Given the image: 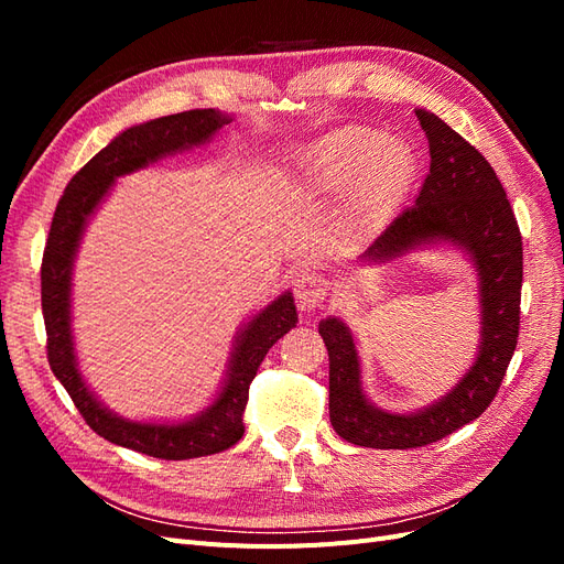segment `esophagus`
Returning a JSON list of instances; mask_svg holds the SVG:
<instances>
[{
	"mask_svg": "<svg viewBox=\"0 0 564 564\" xmlns=\"http://www.w3.org/2000/svg\"><path fill=\"white\" fill-rule=\"evenodd\" d=\"M294 296L301 313H315L322 308L324 299H327V280L317 272H301L294 284Z\"/></svg>",
	"mask_w": 564,
	"mask_h": 564,
	"instance_id": "1",
	"label": "esophagus"
}]
</instances>
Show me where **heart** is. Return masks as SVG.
I'll use <instances>...</instances> for the list:
<instances>
[{
    "label": "heart",
    "mask_w": 564,
    "mask_h": 564,
    "mask_svg": "<svg viewBox=\"0 0 564 564\" xmlns=\"http://www.w3.org/2000/svg\"><path fill=\"white\" fill-rule=\"evenodd\" d=\"M414 152L367 127H344L286 150L272 181L286 195L338 199V230L360 237L398 207L414 178Z\"/></svg>",
    "instance_id": "obj_1"
}]
</instances>
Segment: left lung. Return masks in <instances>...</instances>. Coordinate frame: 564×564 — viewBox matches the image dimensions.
Returning <instances> with one entry per match:
<instances>
[{"label":"left lung","instance_id":"obj_1","mask_svg":"<svg viewBox=\"0 0 564 564\" xmlns=\"http://www.w3.org/2000/svg\"><path fill=\"white\" fill-rule=\"evenodd\" d=\"M429 135L431 172L414 207L390 220L357 263L381 265L412 251L456 249L477 280L480 338L458 381L412 412H390L371 402L362 383L357 338L340 317H324L319 336L329 350V419L352 445L412 449L447 437L480 416L497 395L518 346L522 237L501 181L464 135L431 110H416Z\"/></svg>","mask_w":564,"mask_h":564}]
</instances>
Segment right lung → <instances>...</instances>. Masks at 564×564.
I'll use <instances>...</instances> for the list:
<instances>
[{
    "instance_id": "obj_1",
    "label": "right lung",
    "mask_w": 564,
    "mask_h": 564,
    "mask_svg": "<svg viewBox=\"0 0 564 564\" xmlns=\"http://www.w3.org/2000/svg\"><path fill=\"white\" fill-rule=\"evenodd\" d=\"M232 122V115L216 108L187 110L150 119L117 133L67 183L51 220L42 261V313L51 371L73 398L89 429L112 445L155 458L183 460L218 454L245 435L242 412L249 386L272 344L296 327L294 294L282 292L265 308L253 313L235 334L226 373L212 402L197 414L174 421H133L98 400L84 381L73 329V275L82 237L108 199L117 178L141 172L160 160L212 143L216 131Z\"/></svg>"
}]
</instances>
